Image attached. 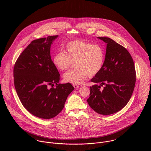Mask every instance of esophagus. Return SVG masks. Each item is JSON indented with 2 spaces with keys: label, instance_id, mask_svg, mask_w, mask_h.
Segmentation results:
<instances>
[{
  "label": "esophagus",
  "instance_id": "1",
  "mask_svg": "<svg viewBox=\"0 0 151 151\" xmlns=\"http://www.w3.org/2000/svg\"><path fill=\"white\" fill-rule=\"evenodd\" d=\"M73 86L74 87V88H79V86L77 85V84H73Z\"/></svg>",
  "mask_w": 151,
  "mask_h": 151
}]
</instances>
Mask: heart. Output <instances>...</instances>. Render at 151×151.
<instances>
[{
  "label": "heart",
  "instance_id": "1",
  "mask_svg": "<svg viewBox=\"0 0 151 151\" xmlns=\"http://www.w3.org/2000/svg\"><path fill=\"white\" fill-rule=\"evenodd\" d=\"M65 53L57 52L53 58V63L60 71L67 70L72 62H75L76 70L65 73V83L81 84L89 76L97 75L102 69L105 60L104 48L99 45L92 44L79 40L67 43Z\"/></svg>",
  "mask_w": 151,
  "mask_h": 151
}]
</instances>
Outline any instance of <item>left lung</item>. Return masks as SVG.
I'll use <instances>...</instances> for the list:
<instances>
[{
	"mask_svg": "<svg viewBox=\"0 0 151 151\" xmlns=\"http://www.w3.org/2000/svg\"><path fill=\"white\" fill-rule=\"evenodd\" d=\"M107 43L105 63L101 71L91 79L89 106L96 113L109 115L124 108L132 94L136 81L135 68L129 51L108 37H98ZM105 85L104 89L101 86Z\"/></svg>",
	"mask_w": 151,
	"mask_h": 151,
	"instance_id": "obj_1",
	"label": "left lung"
}]
</instances>
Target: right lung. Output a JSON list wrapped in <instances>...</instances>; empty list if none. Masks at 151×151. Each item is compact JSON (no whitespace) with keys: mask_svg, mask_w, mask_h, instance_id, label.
Returning a JSON list of instances; mask_svg holds the SVG:
<instances>
[{"mask_svg":"<svg viewBox=\"0 0 151 151\" xmlns=\"http://www.w3.org/2000/svg\"><path fill=\"white\" fill-rule=\"evenodd\" d=\"M58 37L49 36L32 41L19 56L13 70L14 86L22 105L30 113L43 119L57 116L74 89L68 83L59 84L60 76L50 51Z\"/></svg>","mask_w":151,"mask_h":151,"instance_id":"1","label":"right lung"}]
</instances>
